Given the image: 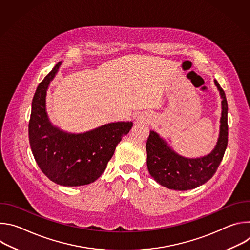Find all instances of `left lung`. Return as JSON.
Listing matches in <instances>:
<instances>
[{
    "label": "left lung",
    "mask_w": 250,
    "mask_h": 250,
    "mask_svg": "<svg viewBox=\"0 0 250 250\" xmlns=\"http://www.w3.org/2000/svg\"><path fill=\"white\" fill-rule=\"evenodd\" d=\"M215 84L223 99V111L219 139L209 154L200 158L181 156L175 152L158 133L150 130L146 141L147 168L154 180L168 189L186 191L205 184L216 173L223 160L228 146L229 108L224 90L217 80H215Z\"/></svg>",
    "instance_id": "left-lung-1"
}]
</instances>
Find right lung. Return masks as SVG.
I'll use <instances>...</instances> for the list:
<instances>
[{
    "label": "right lung",
    "mask_w": 250,
    "mask_h": 250,
    "mask_svg": "<svg viewBox=\"0 0 250 250\" xmlns=\"http://www.w3.org/2000/svg\"><path fill=\"white\" fill-rule=\"evenodd\" d=\"M60 65L54 66L34 93L29 145L39 167L52 182L69 187L87 185L103 174L132 123H111L83 133H69L54 126L46 112V92Z\"/></svg>",
    "instance_id": "obj_1"
}]
</instances>
